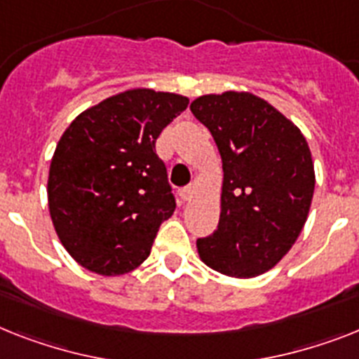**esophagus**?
<instances>
[{
    "mask_svg": "<svg viewBox=\"0 0 359 359\" xmlns=\"http://www.w3.org/2000/svg\"><path fill=\"white\" fill-rule=\"evenodd\" d=\"M180 196H182L183 201L191 200V198L194 196V187L189 185V187H185V189H182V191H180Z\"/></svg>",
    "mask_w": 359,
    "mask_h": 359,
    "instance_id": "obj_1",
    "label": "esophagus"
}]
</instances>
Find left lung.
Returning <instances> with one entry per match:
<instances>
[{"label": "left lung", "mask_w": 359, "mask_h": 359, "mask_svg": "<svg viewBox=\"0 0 359 359\" xmlns=\"http://www.w3.org/2000/svg\"><path fill=\"white\" fill-rule=\"evenodd\" d=\"M222 156L218 229L196 240L218 273L251 279L273 268L303 231L316 174L301 130L253 93L226 91L192 100Z\"/></svg>", "instance_id": "1"}]
</instances>
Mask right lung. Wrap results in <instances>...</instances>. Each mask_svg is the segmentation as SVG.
I'll return each mask as SVG.
<instances>
[{"label":"right lung","instance_id":"1","mask_svg":"<svg viewBox=\"0 0 359 359\" xmlns=\"http://www.w3.org/2000/svg\"><path fill=\"white\" fill-rule=\"evenodd\" d=\"M187 104L183 95L137 88L88 108L62 133L47 200L56 235L80 266L121 275L147 260L176 209L156 141Z\"/></svg>","mask_w":359,"mask_h":359}]
</instances>
